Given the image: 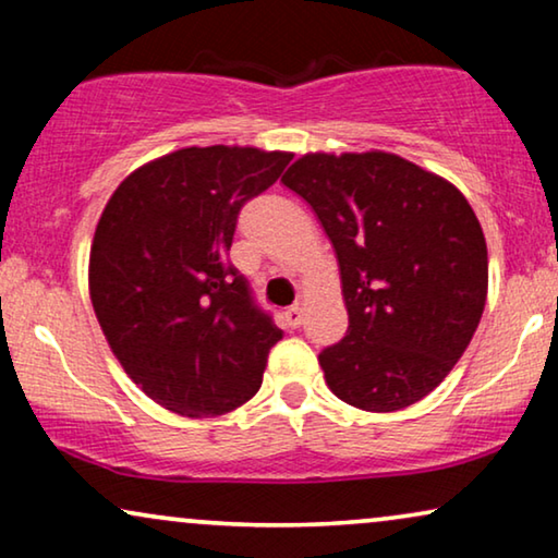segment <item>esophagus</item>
<instances>
[{"label":"esophagus","mask_w":558,"mask_h":558,"mask_svg":"<svg viewBox=\"0 0 558 558\" xmlns=\"http://www.w3.org/2000/svg\"><path fill=\"white\" fill-rule=\"evenodd\" d=\"M304 323V315H302V307H292L284 312V325L289 327V330H296Z\"/></svg>","instance_id":"esophagus-1"}]
</instances>
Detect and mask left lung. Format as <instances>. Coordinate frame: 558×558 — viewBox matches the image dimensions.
<instances>
[{
	"instance_id": "left-lung-1",
	"label": "left lung",
	"mask_w": 558,
	"mask_h": 558,
	"mask_svg": "<svg viewBox=\"0 0 558 558\" xmlns=\"http://www.w3.org/2000/svg\"><path fill=\"white\" fill-rule=\"evenodd\" d=\"M281 182L312 205L338 254L348 332L319 353L330 391L363 411L422 401L485 310L487 246L470 203L386 151L307 155Z\"/></svg>"
}]
</instances>
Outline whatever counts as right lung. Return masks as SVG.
<instances>
[{"mask_svg":"<svg viewBox=\"0 0 558 558\" xmlns=\"http://www.w3.org/2000/svg\"><path fill=\"white\" fill-rule=\"evenodd\" d=\"M292 155L190 147L140 167L106 203L90 302L129 378L182 416H218L262 388L281 330L228 258L239 213Z\"/></svg>","mask_w":558,"mask_h":558,"instance_id":"right-lung-1","label":"right lung"}]
</instances>
